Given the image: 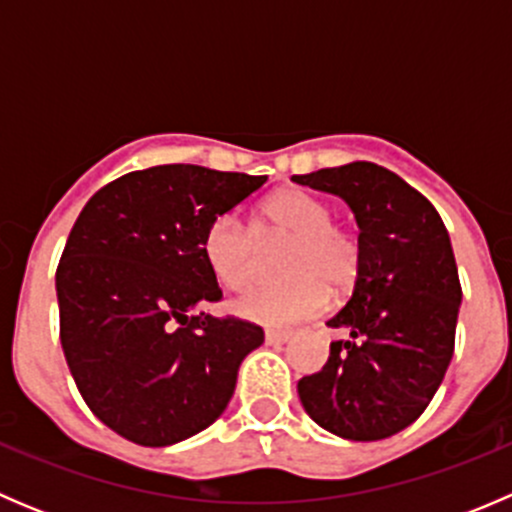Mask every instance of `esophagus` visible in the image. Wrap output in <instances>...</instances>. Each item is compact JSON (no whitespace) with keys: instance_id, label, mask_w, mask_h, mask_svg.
Masks as SVG:
<instances>
[{"instance_id":"1","label":"esophagus","mask_w":512,"mask_h":512,"mask_svg":"<svg viewBox=\"0 0 512 512\" xmlns=\"http://www.w3.org/2000/svg\"><path fill=\"white\" fill-rule=\"evenodd\" d=\"M289 337H292V332H287V329H267L265 332L267 344H285Z\"/></svg>"}]
</instances>
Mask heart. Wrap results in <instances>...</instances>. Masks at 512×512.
<instances>
[{
  "label": "heart",
  "mask_w": 512,
  "mask_h": 512,
  "mask_svg": "<svg viewBox=\"0 0 512 512\" xmlns=\"http://www.w3.org/2000/svg\"><path fill=\"white\" fill-rule=\"evenodd\" d=\"M292 240L282 260L285 282L262 285L235 302L237 314L267 327H287L324 312L329 289L349 292L361 277L364 245L349 227L334 223L324 200L289 188L257 208L252 227L235 213H220L203 232V260L227 289H245L260 270L262 245Z\"/></svg>",
  "instance_id": "heart-1"
}]
</instances>
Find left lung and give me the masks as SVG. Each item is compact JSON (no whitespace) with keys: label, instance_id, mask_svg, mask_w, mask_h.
<instances>
[{"label":"left lung","instance_id":"obj_1","mask_svg":"<svg viewBox=\"0 0 512 512\" xmlns=\"http://www.w3.org/2000/svg\"><path fill=\"white\" fill-rule=\"evenodd\" d=\"M292 180L342 195L364 245L352 297L327 322L347 339L332 342L322 371L299 379V399L327 431L381 441L426 411L451 364L463 294L451 237L428 198L376 163Z\"/></svg>","mask_w":512,"mask_h":512}]
</instances>
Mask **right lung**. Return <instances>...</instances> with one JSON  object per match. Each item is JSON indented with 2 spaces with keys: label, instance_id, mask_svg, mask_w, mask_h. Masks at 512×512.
Segmentation results:
<instances>
[{
  "label": "right lung",
  "instance_id": "obj_1",
  "mask_svg": "<svg viewBox=\"0 0 512 512\" xmlns=\"http://www.w3.org/2000/svg\"><path fill=\"white\" fill-rule=\"evenodd\" d=\"M267 175L170 163L103 185L69 232L59 267V339L86 406L138 446L208 428L240 361L265 342L255 322L198 312L223 299L203 232Z\"/></svg>",
  "mask_w": 512,
  "mask_h": 512
}]
</instances>
